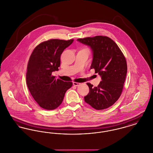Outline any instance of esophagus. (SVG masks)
<instances>
[{
    "mask_svg": "<svg viewBox=\"0 0 153 153\" xmlns=\"http://www.w3.org/2000/svg\"><path fill=\"white\" fill-rule=\"evenodd\" d=\"M73 85H74V86H79V85H80V83H79V82H73Z\"/></svg>",
    "mask_w": 153,
    "mask_h": 153,
    "instance_id": "obj_1",
    "label": "esophagus"
}]
</instances>
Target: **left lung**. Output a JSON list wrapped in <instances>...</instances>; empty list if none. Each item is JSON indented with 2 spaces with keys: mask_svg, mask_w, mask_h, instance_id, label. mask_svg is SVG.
I'll return each instance as SVG.
<instances>
[{
  "mask_svg": "<svg viewBox=\"0 0 153 153\" xmlns=\"http://www.w3.org/2000/svg\"><path fill=\"white\" fill-rule=\"evenodd\" d=\"M89 46L93 52L90 69H94L102 81L97 87L88 82L90 91L85 102L97 110L108 108L120 97L127 73V63L117 44L110 38L98 35L77 39Z\"/></svg>",
  "mask_w": 153,
  "mask_h": 153,
  "instance_id": "8db88e82",
  "label": "left lung"
}]
</instances>
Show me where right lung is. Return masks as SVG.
Returning a JSON list of instances; mask_svg holds the SVG:
<instances>
[{
	"label": "right lung",
	"instance_id": "obj_1",
	"mask_svg": "<svg viewBox=\"0 0 153 153\" xmlns=\"http://www.w3.org/2000/svg\"><path fill=\"white\" fill-rule=\"evenodd\" d=\"M73 42L52 39L38 45L33 51L27 65L26 82L35 101L41 108L53 110L62 102L71 82L56 79L53 71H59L60 55Z\"/></svg>",
	"mask_w": 153,
	"mask_h": 153
}]
</instances>
